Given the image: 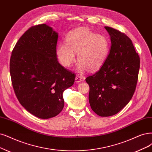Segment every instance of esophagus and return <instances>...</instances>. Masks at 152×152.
<instances>
[{"instance_id":"1","label":"esophagus","mask_w":152,"mask_h":152,"mask_svg":"<svg viewBox=\"0 0 152 152\" xmlns=\"http://www.w3.org/2000/svg\"><path fill=\"white\" fill-rule=\"evenodd\" d=\"M81 80H82L81 76H79V75H77V76H76V78H75V82L77 83H80L81 81Z\"/></svg>"}]
</instances>
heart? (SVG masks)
Returning <instances> with one entry per match:
<instances>
[{
  "label": "heart",
  "mask_w": 152,
  "mask_h": 152,
  "mask_svg": "<svg viewBox=\"0 0 152 152\" xmlns=\"http://www.w3.org/2000/svg\"><path fill=\"white\" fill-rule=\"evenodd\" d=\"M110 42L104 36L98 35L86 28H79L67 34L66 44H59L56 54L60 64L69 67L75 61V54L79 62L78 72L87 69L91 71L99 69L108 57Z\"/></svg>",
  "instance_id": "obj_1"
}]
</instances>
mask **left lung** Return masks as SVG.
<instances>
[{"label":"left lung","instance_id":"obj_1","mask_svg":"<svg viewBox=\"0 0 152 152\" xmlns=\"http://www.w3.org/2000/svg\"><path fill=\"white\" fill-rule=\"evenodd\" d=\"M111 39V49L104 64L86 78L89 86V102L95 113L110 116L118 113L135 91L140 57L131 39L124 33L104 27Z\"/></svg>","mask_w":152,"mask_h":152}]
</instances>
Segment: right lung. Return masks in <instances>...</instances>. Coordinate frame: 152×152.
Returning <instances> with one entry per match:
<instances>
[{"mask_svg":"<svg viewBox=\"0 0 152 152\" xmlns=\"http://www.w3.org/2000/svg\"><path fill=\"white\" fill-rule=\"evenodd\" d=\"M58 34L43 24L32 26L17 42L11 54L10 73L20 104L42 119L57 116L64 108L63 94L75 75L58 61Z\"/></svg>","mask_w":152,"mask_h":152,"instance_id":"1","label":"right lung"}]
</instances>
